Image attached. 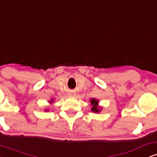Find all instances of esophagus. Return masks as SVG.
I'll return each instance as SVG.
<instances>
[{"mask_svg": "<svg viewBox=\"0 0 157 157\" xmlns=\"http://www.w3.org/2000/svg\"><path fill=\"white\" fill-rule=\"evenodd\" d=\"M69 95H70V96H74V95H75V94H73V93H70V94H69Z\"/></svg>", "mask_w": 157, "mask_h": 157, "instance_id": "34e87169", "label": "esophagus"}]
</instances>
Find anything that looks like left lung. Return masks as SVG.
Returning <instances> with one entry per match:
<instances>
[{
  "label": "left lung",
  "mask_w": 157,
  "mask_h": 157,
  "mask_svg": "<svg viewBox=\"0 0 157 157\" xmlns=\"http://www.w3.org/2000/svg\"><path fill=\"white\" fill-rule=\"evenodd\" d=\"M90 103H91V111H92V112L99 113L101 111L102 107L99 105V100L95 98H91V100H90Z\"/></svg>",
  "instance_id": "1"
}]
</instances>
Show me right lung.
<instances>
[{
	"label": "right lung",
	"instance_id": "obj_1",
	"mask_svg": "<svg viewBox=\"0 0 157 157\" xmlns=\"http://www.w3.org/2000/svg\"><path fill=\"white\" fill-rule=\"evenodd\" d=\"M48 102H49L50 104H52L54 102V99H51V100H49V101H48ZM44 111H48V109H44Z\"/></svg>",
	"mask_w": 157,
	"mask_h": 157
}]
</instances>
